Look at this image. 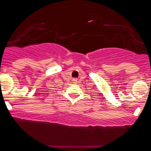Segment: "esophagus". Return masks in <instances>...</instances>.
Returning <instances> with one entry per match:
<instances>
[{
    "label": "esophagus",
    "mask_w": 151,
    "mask_h": 151,
    "mask_svg": "<svg viewBox=\"0 0 151 151\" xmlns=\"http://www.w3.org/2000/svg\"><path fill=\"white\" fill-rule=\"evenodd\" d=\"M73 83H77V81H78V79L77 78H73Z\"/></svg>",
    "instance_id": "34e87169"
}]
</instances>
